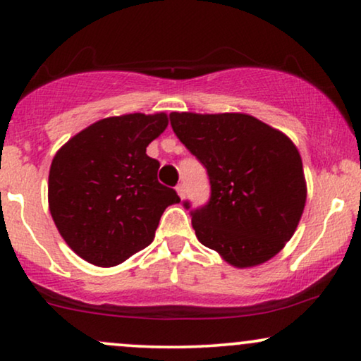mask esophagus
I'll return each instance as SVG.
<instances>
[{"label": "esophagus", "instance_id": "1", "mask_svg": "<svg viewBox=\"0 0 361 361\" xmlns=\"http://www.w3.org/2000/svg\"><path fill=\"white\" fill-rule=\"evenodd\" d=\"M176 190H177V194H179L180 199H184V197H185V185L184 184H179V185L176 187Z\"/></svg>", "mask_w": 361, "mask_h": 361}]
</instances>
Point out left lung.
<instances>
[{
	"label": "left lung",
	"instance_id": "left-lung-1",
	"mask_svg": "<svg viewBox=\"0 0 361 361\" xmlns=\"http://www.w3.org/2000/svg\"><path fill=\"white\" fill-rule=\"evenodd\" d=\"M169 120L209 174V202L194 210L184 202L200 243L236 268L278 255L298 228L307 197L294 142L245 113L174 111Z\"/></svg>",
	"mask_w": 361,
	"mask_h": 361
}]
</instances>
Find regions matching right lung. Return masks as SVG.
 I'll use <instances>...</instances> for the list:
<instances>
[{
	"label": "right lung",
	"instance_id": "obj_1",
	"mask_svg": "<svg viewBox=\"0 0 361 361\" xmlns=\"http://www.w3.org/2000/svg\"><path fill=\"white\" fill-rule=\"evenodd\" d=\"M166 113H130L93 123L68 140L49 171V210L59 233L88 263L110 268L146 248L162 212L180 202L157 180L146 147Z\"/></svg>",
	"mask_w": 361,
	"mask_h": 361
}]
</instances>
